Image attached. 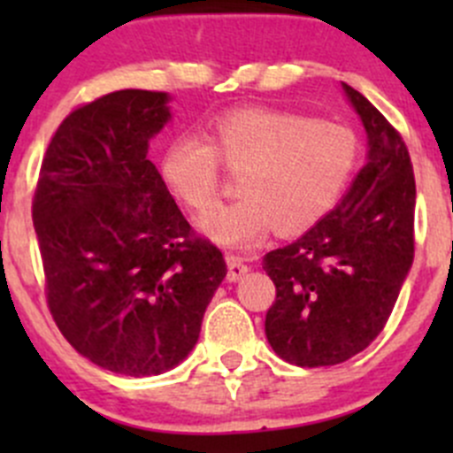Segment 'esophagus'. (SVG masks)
Returning <instances> with one entry per match:
<instances>
[{"mask_svg": "<svg viewBox=\"0 0 453 453\" xmlns=\"http://www.w3.org/2000/svg\"><path fill=\"white\" fill-rule=\"evenodd\" d=\"M226 263H227V280L230 282H236L241 276H245L248 273V263H245L241 256H234V254H227L226 256Z\"/></svg>", "mask_w": 453, "mask_h": 453, "instance_id": "1", "label": "esophagus"}]
</instances>
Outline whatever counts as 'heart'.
Masks as SVG:
<instances>
[{"label":"heart","mask_w":453,"mask_h":453,"mask_svg":"<svg viewBox=\"0 0 453 453\" xmlns=\"http://www.w3.org/2000/svg\"><path fill=\"white\" fill-rule=\"evenodd\" d=\"M359 146L353 131L291 111L250 107L219 118L210 142L180 135L164 149L162 177L195 212H208L221 193L222 159L243 171L239 201L201 219V230L223 248L248 250L273 227L282 234L309 230L344 195Z\"/></svg>","instance_id":"1"}]
</instances>
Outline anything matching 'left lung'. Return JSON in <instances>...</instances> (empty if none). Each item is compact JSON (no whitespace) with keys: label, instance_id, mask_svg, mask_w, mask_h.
Instances as JSON below:
<instances>
[{"label":"left lung","instance_id":"obj_1","mask_svg":"<svg viewBox=\"0 0 453 453\" xmlns=\"http://www.w3.org/2000/svg\"><path fill=\"white\" fill-rule=\"evenodd\" d=\"M368 135V162L335 210L298 241L265 254L276 285L265 335L278 357L335 366L383 331L414 260L412 162L399 131L342 83Z\"/></svg>","mask_w":453,"mask_h":453}]
</instances>
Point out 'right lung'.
<instances>
[{
	"label": "right lung",
	"mask_w": 453,
	"mask_h": 453,
	"mask_svg": "<svg viewBox=\"0 0 453 453\" xmlns=\"http://www.w3.org/2000/svg\"><path fill=\"white\" fill-rule=\"evenodd\" d=\"M168 120L164 91L120 89L74 109L32 199L58 331L96 366L129 377L166 372L193 350L227 273L146 157Z\"/></svg>",
	"instance_id": "obj_1"
}]
</instances>
